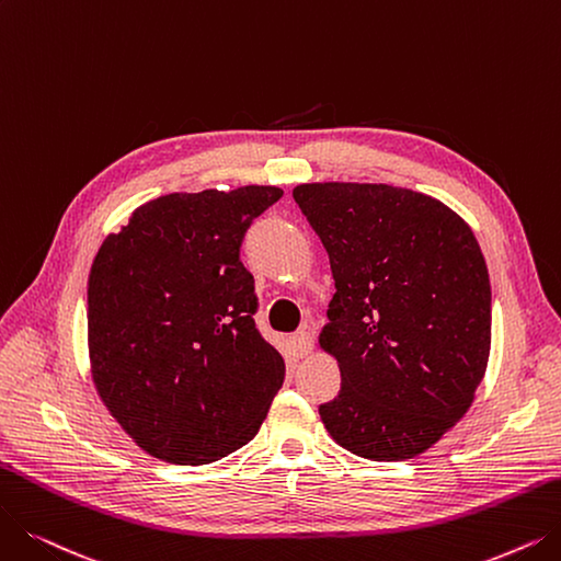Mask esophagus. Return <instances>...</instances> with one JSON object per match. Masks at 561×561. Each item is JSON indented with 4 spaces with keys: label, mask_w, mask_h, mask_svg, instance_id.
I'll return each mask as SVG.
<instances>
[{
    "label": "esophagus",
    "mask_w": 561,
    "mask_h": 561,
    "mask_svg": "<svg viewBox=\"0 0 561 561\" xmlns=\"http://www.w3.org/2000/svg\"><path fill=\"white\" fill-rule=\"evenodd\" d=\"M293 345L299 356H308L312 352V333L308 329H301L293 335Z\"/></svg>",
    "instance_id": "34e87169"
}]
</instances>
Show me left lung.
<instances>
[{"mask_svg": "<svg viewBox=\"0 0 561 561\" xmlns=\"http://www.w3.org/2000/svg\"><path fill=\"white\" fill-rule=\"evenodd\" d=\"M329 253L335 295L320 333L341 391L329 435L368 460L423 454L469 410L490 354V278L467 222L387 184L293 191Z\"/></svg>", "mask_w": 561, "mask_h": 561, "instance_id": "left-lung-1", "label": "left lung"}]
</instances>
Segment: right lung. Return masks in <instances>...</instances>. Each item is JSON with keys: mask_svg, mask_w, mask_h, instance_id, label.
<instances>
[{"mask_svg": "<svg viewBox=\"0 0 561 561\" xmlns=\"http://www.w3.org/2000/svg\"><path fill=\"white\" fill-rule=\"evenodd\" d=\"M276 186L170 193L133 211L99 249L87 287L89 358L101 400L138 446L209 465L249 444L285 362L253 320L239 251Z\"/></svg>", "mask_w": 561, "mask_h": 561, "instance_id": "obj_1", "label": "right lung"}]
</instances>
